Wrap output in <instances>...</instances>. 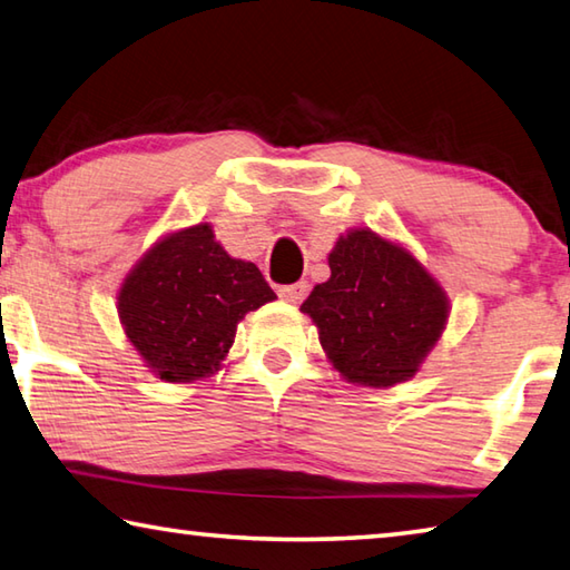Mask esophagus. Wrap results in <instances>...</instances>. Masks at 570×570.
<instances>
[{
	"label": "esophagus",
	"mask_w": 570,
	"mask_h": 570,
	"mask_svg": "<svg viewBox=\"0 0 570 570\" xmlns=\"http://www.w3.org/2000/svg\"><path fill=\"white\" fill-rule=\"evenodd\" d=\"M306 294H308V284L306 282H298V284L278 288V296H282L286 304H302L304 298H306Z\"/></svg>",
	"instance_id": "34e87169"
}]
</instances>
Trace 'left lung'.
I'll use <instances>...</instances> for the list:
<instances>
[{
    "instance_id": "obj_1",
    "label": "left lung",
    "mask_w": 570,
    "mask_h": 570,
    "mask_svg": "<svg viewBox=\"0 0 570 570\" xmlns=\"http://www.w3.org/2000/svg\"><path fill=\"white\" fill-rule=\"evenodd\" d=\"M328 268L302 304L328 364L348 384L371 389L416 376L449 324L439 278L406 246L368 226L338 236Z\"/></svg>"
}]
</instances>
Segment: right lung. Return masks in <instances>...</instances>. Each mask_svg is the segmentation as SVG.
<instances>
[{"label":"right lung","mask_w":570,"mask_h":570,"mask_svg":"<svg viewBox=\"0 0 570 570\" xmlns=\"http://www.w3.org/2000/svg\"><path fill=\"white\" fill-rule=\"evenodd\" d=\"M274 298L256 264L226 254L212 224L199 222L139 256L119 286L117 312L154 376L194 384L224 366L239 321Z\"/></svg>","instance_id":"right-lung-1"}]
</instances>
